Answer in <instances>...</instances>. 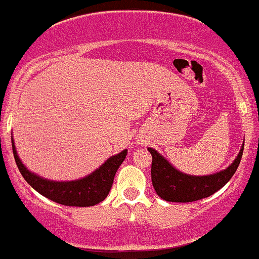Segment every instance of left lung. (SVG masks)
Returning <instances> with one entry per match:
<instances>
[{
    "instance_id": "8db88e82",
    "label": "left lung",
    "mask_w": 259,
    "mask_h": 259,
    "mask_svg": "<svg viewBox=\"0 0 259 259\" xmlns=\"http://www.w3.org/2000/svg\"><path fill=\"white\" fill-rule=\"evenodd\" d=\"M242 145L233 163L224 170L210 176H189L174 168L155 149L148 148L153 156L151 163V183L156 194L164 200L176 203H189L203 199L218 192L229 182L238 168L243 155Z\"/></svg>"
}]
</instances>
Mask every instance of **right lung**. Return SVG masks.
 Masks as SVG:
<instances>
[{
    "instance_id": "1",
    "label": "right lung",
    "mask_w": 259,
    "mask_h": 259,
    "mask_svg": "<svg viewBox=\"0 0 259 259\" xmlns=\"http://www.w3.org/2000/svg\"><path fill=\"white\" fill-rule=\"evenodd\" d=\"M12 151L17 168L26 182L44 197L69 207H91L108 197L117 169L124 161L127 150L110 156L103 165L85 178L71 182H54L31 173L18 158L14 138H11Z\"/></svg>"
}]
</instances>
